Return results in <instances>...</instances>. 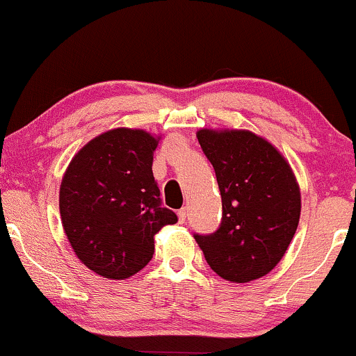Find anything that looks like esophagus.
Masks as SVG:
<instances>
[{
	"label": "esophagus",
	"mask_w": 356,
	"mask_h": 356,
	"mask_svg": "<svg viewBox=\"0 0 356 356\" xmlns=\"http://www.w3.org/2000/svg\"><path fill=\"white\" fill-rule=\"evenodd\" d=\"M177 217H179V222H181V224H184V222H186V219H187V209L182 207L181 211L177 212Z\"/></svg>",
	"instance_id": "1"
}]
</instances>
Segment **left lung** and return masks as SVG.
<instances>
[{
    "label": "left lung",
    "mask_w": 356,
    "mask_h": 356,
    "mask_svg": "<svg viewBox=\"0 0 356 356\" xmlns=\"http://www.w3.org/2000/svg\"><path fill=\"white\" fill-rule=\"evenodd\" d=\"M222 195V224L194 235L217 275L247 284L267 275L285 255L298 227L300 187L289 161L247 129H199Z\"/></svg>",
    "instance_id": "8db88e82"
}]
</instances>
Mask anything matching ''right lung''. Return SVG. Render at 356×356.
Segmentation results:
<instances>
[{"label": "right lung", "instance_id": "1", "mask_svg": "<svg viewBox=\"0 0 356 356\" xmlns=\"http://www.w3.org/2000/svg\"><path fill=\"white\" fill-rule=\"evenodd\" d=\"M159 136L118 127L72 157L59 187V212L72 250L89 270L124 280L154 255V235L177 216L161 207L152 175Z\"/></svg>", "mask_w": 356, "mask_h": 356}]
</instances>
